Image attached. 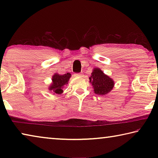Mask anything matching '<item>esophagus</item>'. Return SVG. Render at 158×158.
Listing matches in <instances>:
<instances>
[{
	"label": "esophagus",
	"mask_w": 158,
	"mask_h": 158,
	"mask_svg": "<svg viewBox=\"0 0 158 158\" xmlns=\"http://www.w3.org/2000/svg\"><path fill=\"white\" fill-rule=\"evenodd\" d=\"M74 75L77 76V77H81V76L83 75V74H82L81 73H76L75 74H74Z\"/></svg>",
	"instance_id": "esophagus-1"
}]
</instances>
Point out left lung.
<instances>
[{
    "label": "left lung",
    "instance_id": "8db88e82",
    "mask_svg": "<svg viewBox=\"0 0 158 158\" xmlns=\"http://www.w3.org/2000/svg\"><path fill=\"white\" fill-rule=\"evenodd\" d=\"M89 79L94 88L95 93L100 95L107 94L113 89L114 85L113 80L105 75L99 68L93 69Z\"/></svg>",
    "mask_w": 158,
    "mask_h": 158
}]
</instances>
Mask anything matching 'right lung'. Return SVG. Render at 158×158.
<instances>
[{
  "label": "right lung",
  "mask_w": 158,
  "mask_h": 158,
  "mask_svg": "<svg viewBox=\"0 0 158 158\" xmlns=\"http://www.w3.org/2000/svg\"><path fill=\"white\" fill-rule=\"evenodd\" d=\"M71 74L67 73L63 75L60 74H55L53 76L52 84L49 87V90H52L54 94H61L63 93V89L64 85L68 84L69 79L70 78Z\"/></svg>",
  "instance_id": "add662e5"
}]
</instances>
